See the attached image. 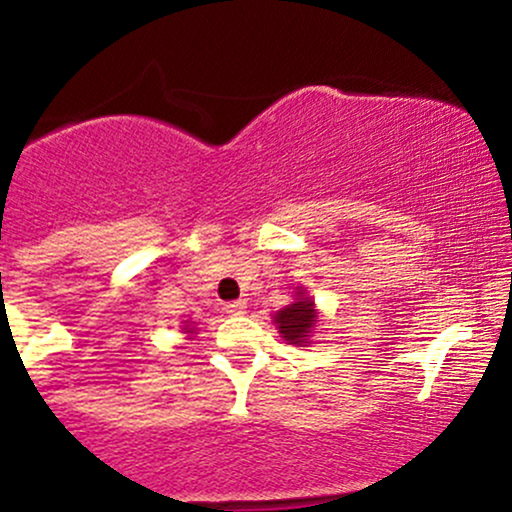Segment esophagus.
Masks as SVG:
<instances>
[{
  "instance_id": "esophagus-1",
  "label": "esophagus",
  "mask_w": 512,
  "mask_h": 512,
  "mask_svg": "<svg viewBox=\"0 0 512 512\" xmlns=\"http://www.w3.org/2000/svg\"><path fill=\"white\" fill-rule=\"evenodd\" d=\"M245 305H248L245 301H233V303H226V308H223V310H226L228 315H243Z\"/></svg>"
}]
</instances>
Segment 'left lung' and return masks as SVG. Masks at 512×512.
<instances>
[{"label":"left lung","instance_id":"8db88e82","mask_svg":"<svg viewBox=\"0 0 512 512\" xmlns=\"http://www.w3.org/2000/svg\"><path fill=\"white\" fill-rule=\"evenodd\" d=\"M274 325L279 330L281 337L289 344L305 346L310 344V334H313L317 325V310L313 298L305 296L303 289L296 291V301L286 305L284 310L274 315Z\"/></svg>","mask_w":512,"mask_h":512}]
</instances>
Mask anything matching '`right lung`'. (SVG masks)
Segmentation results:
<instances>
[{"mask_svg":"<svg viewBox=\"0 0 512 512\" xmlns=\"http://www.w3.org/2000/svg\"><path fill=\"white\" fill-rule=\"evenodd\" d=\"M185 330H187V332H190V334H192V332H195V330H192V327H185Z\"/></svg>","mask_w":512,"mask_h":512,"instance_id":"obj_1","label":"right lung"}]
</instances>
